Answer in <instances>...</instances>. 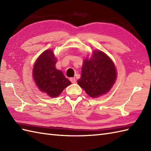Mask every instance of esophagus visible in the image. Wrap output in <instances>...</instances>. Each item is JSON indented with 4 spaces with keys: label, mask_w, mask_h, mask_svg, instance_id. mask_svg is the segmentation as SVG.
<instances>
[{
    "label": "esophagus",
    "mask_w": 151,
    "mask_h": 151,
    "mask_svg": "<svg viewBox=\"0 0 151 151\" xmlns=\"http://www.w3.org/2000/svg\"><path fill=\"white\" fill-rule=\"evenodd\" d=\"M70 82L73 83V84H75V83L76 82V79L75 78H71L70 79Z\"/></svg>",
    "instance_id": "1"
}]
</instances>
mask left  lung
I'll list each match as a JSON object with an SVG mask.
<instances>
[{"label":"left lung","mask_w":151,"mask_h":151,"mask_svg":"<svg viewBox=\"0 0 151 151\" xmlns=\"http://www.w3.org/2000/svg\"><path fill=\"white\" fill-rule=\"evenodd\" d=\"M116 78L113 61L104 52L95 50L90 59H84L77 83L89 96L95 98L110 91Z\"/></svg>","instance_id":"left-lung-1"}]
</instances>
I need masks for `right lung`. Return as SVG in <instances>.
Wrapping results in <instances>:
<instances>
[{
  "label": "right lung",
  "mask_w": 151,
  "mask_h": 151,
  "mask_svg": "<svg viewBox=\"0 0 151 151\" xmlns=\"http://www.w3.org/2000/svg\"><path fill=\"white\" fill-rule=\"evenodd\" d=\"M56 58L52 50H46L38 57L33 68V78L40 90L50 97H56L71 84L63 73L56 69Z\"/></svg>",
  "instance_id": "1"
}]
</instances>
